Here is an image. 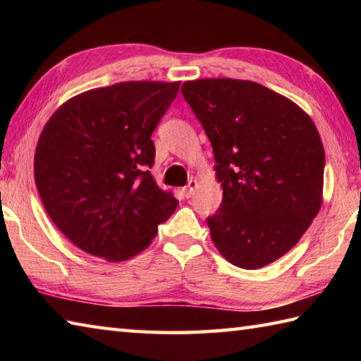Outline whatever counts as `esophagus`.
Instances as JSON below:
<instances>
[{"label": "esophagus", "mask_w": 361, "mask_h": 361, "mask_svg": "<svg viewBox=\"0 0 361 361\" xmlns=\"http://www.w3.org/2000/svg\"><path fill=\"white\" fill-rule=\"evenodd\" d=\"M195 188H197V181H195V180H190V181L188 183V186H186L185 189H183V192H185V197H186V198L192 197Z\"/></svg>", "instance_id": "34e87169"}]
</instances>
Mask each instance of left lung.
<instances>
[{
  "instance_id": "8db88e82",
  "label": "left lung",
  "mask_w": 361,
  "mask_h": 361,
  "mask_svg": "<svg viewBox=\"0 0 361 361\" xmlns=\"http://www.w3.org/2000/svg\"><path fill=\"white\" fill-rule=\"evenodd\" d=\"M181 93L209 137L224 198L208 217L228 262L256 270L295 247L323 203L324 147L304 110L260 83L185 82Z\"/></svg>"
}]
</instances>
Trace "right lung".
I'll use <instances>...</instances> for the list:
<instances>
[{
  "instance_id": "right-lung-1",
  "label": "right lung",
  "mask_w": 361,
  "mask_h": 361,
  "mask_svg": "<svg viewBox=\"0 0 361 361\" xmlns=\"http://www.w3.org/2000/svg\"><path fill=\"white\" fill-rule=\"evenodd\" d=\"M180 82H121L65 102L37 144L34 176L51 220L90 255L121 262L147 248L178 200L150 169V140Z\"/></svg>"
}]
</instances>
